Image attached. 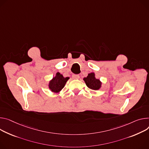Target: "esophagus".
Segmentation results:
<instances>
[{"label":"esophagus","mask_w":149,"mask_h":149,"mask_svg":"<svg viewBox=\"0 0 149 149\" xmlns=\"http://www.w3.org/2000/svg\"><path fill=\"white\" fill-rule=\"evenodd\" d=\"M79 78V76L78 75H73L72 78L73 79H78Z\"/></svg>","instance_id":"obj_1"}]
</instances>
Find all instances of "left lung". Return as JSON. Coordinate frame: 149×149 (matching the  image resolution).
Masks as SVG:
<instances>
[{"instance_id": "1", "label": "left lung", "mask_w": 149, "mask_h": 149, "mask_svg": "<svg viewBox=\"0 0 149 149\" xmlns=\"http://www.w3.org/2000/svg\"><path fill=\"white\" fill-rule=\"evenodd\" d=\"M84 81H85L87 86L93 90H97L100 88L102 83L99 79H96L95 77V74L91 72L88 74L87 77L84 78Z\"/></svg>"}]
</instances>
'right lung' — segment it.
Segmentation results:
<instances>
[{
	"instance_id": "1",
	"label": "right lung",
	"mask_w": 149,
	"mask_h": 149,
	"mask_svg": "<svg viewBox=\"0 0 149 149\" xmlns=\"http://www.w3.org/2000/svg\"><path fill=\"white\" fill-rule=\"evenodd\" d=\"M69 77H63L59 72L56 74V76L53 77L49 84V89L53 93H58L64 87L67 81L69 79Z\"/></svg>"
}]
</instances>
